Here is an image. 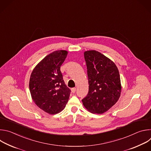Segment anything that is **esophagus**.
Here are the masks:
<instances>
[{
	"mask_svg": "<svg viewBox=\"0 0 151 151\" xmlns=\"http://www.w3.org/2000/svg\"><path fill=\"white\" fill-rule=\"evenodd\" d=\"M76 88H73L71 89V91H72V92L73 93H75L76 92Z\"/></svg>",
	"mask_w": 151,
	"mask_h": 151,
	"instance_id": "1",
	"label": "esophagus"
}]
</instances>
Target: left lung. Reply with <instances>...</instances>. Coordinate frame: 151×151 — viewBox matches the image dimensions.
I'll list each match as a JSON object with an SVG mask.
<instances>
[{"mask_svg": "<svg viewBox=\"0 0 151 151\" xmlns=\"http://www.w3.org/2000/svg\"><path fill=\"white\" fill-rule=\"evenodd\" d=\"M83 54L89 90L82 101L89 112L102 114L109 110L120 97L121 83L119 70L113 61L99 51H86Z\"/></svg>", "mask_w": 151, "mask_h": 151, "instance_id": "left-lung-1", "label": "left lung"}]
</instances>
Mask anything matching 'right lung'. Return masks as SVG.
Returning a JSON list of instances; mask_svg holds the SVG:
<instances>
[{"mask_svg":"<svg viewBox=\"0 0 151 151\" xmlns=\"http://www.w3.org/2000/svg\"><path fill=\"white\" fill-rule=\"evenodd\" d=\"M68 52L58 50L43 58L33 69L29 89L34 103L44 112L57 114L65 108L70 90L63 79L60 67Z\"/></svg>","mask_w":151,"mask_h":151,"instance_id":"obj_1","label":"right lung"}]
</instances>
